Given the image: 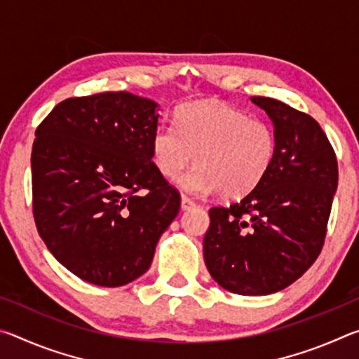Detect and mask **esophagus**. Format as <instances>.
<instances>
[{"mask_svg": "<svg viewBox=\"0 0 359 359\" xmlns=\"http://www.w3.org/2000/svg\"><path fill=\"white\" fill-rule=\"evenodd\" d=\"M194 205H196V203H194L193 199L185 196V194H184V196H182V209H184V210H190V209L194 208Z\"/></svg>", "mask_w": 359, "mask_h": 359, "instance_id": "obj_1", "label": "esophagus"}]
</instances>
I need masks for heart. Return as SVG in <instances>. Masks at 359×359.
<instances>
[{
  "instance_id": "1",
  "label": "heart",
  "mask_w": 359,
  "mask_h": 359,
  "mask_svg": "<svg viewBox=\"0 0 359 359\" xmlns=\"http://www.w3.org/2000/svg\"><path fill=\"white\" fill-rule=\"evenodd\" d=\"M276 151V131L266 120L220 101L180 106L174 126L163 123L151 137V156L163 177L179 179L196 161L198 168L182 180L185 190L220 191L226 199L252 193L271 171Z\"/></svg>"
}]
</instances>
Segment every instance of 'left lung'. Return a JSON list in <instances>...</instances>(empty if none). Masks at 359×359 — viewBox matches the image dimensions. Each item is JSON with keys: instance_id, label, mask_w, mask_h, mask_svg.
<instances>
[{"instance_id": "left-lung-1", "label": "left lung", "mask_w": 359, "mask_h": 359, "mask_svg": "<svg viewBox=\"0 0 359 359\" xmlns=\"http://www.w3.org/2000/svg\"><path fill=\"white\" fill-rule=\"evenodd\" d=\"M252 101L274 123V165L241 201L209 210L203 245L205 266L220 287L261 296L287 288L318 258L339 171L317 120L278 100Z\"/></svg>"}]
</instances>
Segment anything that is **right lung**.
I'll return each instance as SVG.
<instances>
[{
    "label": "right lung",
    "mask_w": 359,
    "mask_h": 359,
    "mask_svg": "<svg viewBox=\"0 0 359 359\" xmlns=\"http://www.w3.org/2000/svg\"><path fill=\"white\" fill-rule=\"evenodd\" d=\"M158 104L128 92L60 102L36 130L33 215L66 269L100 287L141 277L179 214L180 193L151 161Z\"/></svg>",
    "instance_id": "add662e5"
}]
</instances>
